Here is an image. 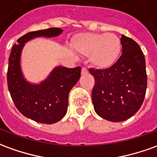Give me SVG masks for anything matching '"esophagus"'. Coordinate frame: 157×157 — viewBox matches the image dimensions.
Masks as SVG:
<instances>
[{
	"mask_svg": "<svg viewBox=\"0 0 157 157\" xmlns=\"http://www.w3.org/2000/svg\"><path fill=\"white\" fill-rule=\"evenodd\" d=\"M88 73V71L86 70V68H82V75H85Z\"/></svg>",
	"mask_w": 157,
	"mask_h": 157,
	"instance_id": "34e87169",
	"label": "esophagus"
}]
</instances>
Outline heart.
Wrapping results in <instances>:
<instances>
[{
  "mask_svg": "<svg viewBox=\"0 0 157 157\" xmlns=\"http://www.w3.org/2000/svg\"><path fill=\"white\" fill-rule=\"evenodd\" d=\"M71 47L80 55L88 56L90 65L98 71L112 68L122 51L120 38L112 33H79L72 38Z\"/></svg>",
  "mask_w": 157,
  "mask_h": 157,
  "instance_id": "obj_1",
  "label": "heart"
}]
</instances>
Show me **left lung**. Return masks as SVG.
<instances>
[{
    "label": "left lung",
    "instance_id": "1",
    "mask_svg": "<svg viewBox=\"0 0 157 157\" xmlns=\"http://www.w3.org/2000/svg\"><path fill=\"white\" fill-rule=\"evenodd\" d=\"M121 41L122 54L112 68L90 70L95 79L92 93L94 110L113 122L128 120L140 109L147 87L145 59L140 46L123 35Z\"/></svg>",
    "mask_w": 157,
    "mask_h": 157
}]
</instances>
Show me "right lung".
Here are the masks:
<instances>
[{
	"label": "right lung",
	"mask_w": 157,
	"mask_h": 157,
	"mask_svg": "<svg viewBox=\"0 0 157 157\" xmlns=\"http://www.w3.org/2000/svg\"><path fill=\"white\" fill-rule=\"evenodd\" d=\"M62 33V29L49 28L26 34L14 44L8 60L7 85L14 105L25 117L40 123L53 124L66 115L69 94L79 81L82 69L56 66L47 78L33 83L23 74L22 52L29 40L59 36Z\"/></svg>",
	"instance_id": "right-lung-1"
}]
</instances>
